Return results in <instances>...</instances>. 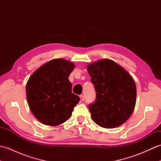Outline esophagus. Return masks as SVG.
<instances>
[{"label":"esophagus","mask_w":161,"mask_h":161,"mask_svg":"<svg viewBox=\"0 0 161 161\" xmlns=\"http://www.w3.org/2000/svg\"><path fill=\"white\" fill-rule=\"evenodd\" d=\"M80 100H81V101H84V96L83 95H81L80 96Z\"/></svg>","instance_id":"1"}]
</instances>
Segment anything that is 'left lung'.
<instances>
[{
	"instance_id": "obj_1",
	"label": "left lung",
	"mask_w": 161,
	"mask_h": 161,
	"mask_svg": "<svg viewBox=\"0 0 161 161\" xmlns=\"http://www.w3.org/2000/svg\"><path fill=\"white\" fill-rule=\"evenodd\" d=\"M96 98L88 106L93 122L106 129L118 127L127 120L136 102L135 81L114 61L100 59L87 66Z\"/></svg>"
}]
</instances>
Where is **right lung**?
I'll return each instance as SVG.
<instances>
[{"label": "right lung", "instance_id": "right-lung-1", "mask_svg": "<svg viewBox=\"0 0 161 161\" xmlns=\"http://www.w3.org/2000/svg\"><path fill=\"white\" fill-rule=\"evenodd\" d=\"M74 63L54 59L43 64L30 77L26 97L30 111L43 125L57 126L71 117L80 97L72 93L68 77Z\"/></svg>", "mask_w": 161, "mask_h": 161}]
</instances>
